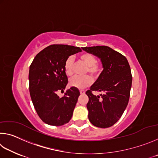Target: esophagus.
I'll return each mask as SVG.
<instances>
[{"label":"esophagus","mask_w":158,"mask_h":158,"mask_svg":"<svg viewBox=\"0 0 158 158\" xmlns=\"http://www.w3.org/2000/svg\"><path fill=\"white\" fill-rule=\"evenodd\" d=\"M79 91H80V93H81V95H83V94H84V93H85V90H83V89H81V90H79Z\"/></svg>","instance_id":"obj_1"}]
</instances>
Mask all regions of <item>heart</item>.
Here are the masks:
<instances>
[{
  "label": "heart",
  "mask_w": 158,
  "mask_h": 158,
  "mask_svg": "<svg viewBox=\"0 0 158 158\" xmlns=\"http://www.w3.org/2000/svg\"><path fill=\"white\" fill-rule=\"evenodd\" d=\"M80 60L87 65L85 73H89L93 77H98L100 75L102 67L97 62V58L94 55L89 53H84L79 56ZM65 73L68 76H72L74 73L73 71V58L69 57L67 58L64 65ZM93 79L90 75H85L83 77H74L69 79V84L70 86L76 89H85L92 84Z\"/></svg>",
  "instance_id": "heart-1"
}]
</instances>
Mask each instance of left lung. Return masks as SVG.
Wrapping results in <instances>:
<instances>
[{
    "instance_id": "8db88e82",
    "label": "left lung",
    "mask_w": 158,
    "mask_h": 158,
    "mask_svg": "<svg viewBox=\"0 0 158 158\" xmlns=\"http://www.w3.org/2000/svg\"><path fill=\"white\" fill-rule=\"evenodd\" d=\"M82 49L99 57L103 71L94 84L85 92L89 97V119L95 126L111 127L118 121L129 102L132 76L127 58L106 46L82 47ZM103 92L100 96L92 92Z\"/></svg>"
}]
</instances>
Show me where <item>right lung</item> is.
<instances>
[{
    "mask_svg": "<svg viewBox=\"0 0 158 158\" xmlns=\"http://www.w3.org/2000/svg\"><path fill=\"white\" fill-rule=\"evenodd\" d=\"M81 49L67 44H52L39 52L29 69V90L37 115L45 123L60 126L70 121L80 95L72 87L58 96L68 83L64 68L67 58Z\"/></svg>",
    "mask_w": 158,
    "mask_h": 158,
    "instance_id": "add662e5",
    "label": "right lung"
}]
</instances>
